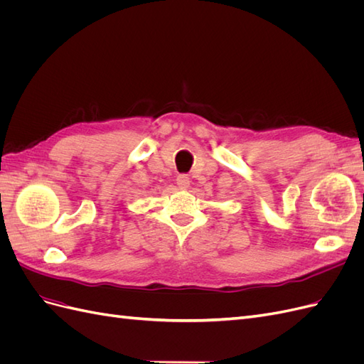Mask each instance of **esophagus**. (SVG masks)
I'll return each mask as SVG.
<instances>
[{
	"label": "esophagus",
	"instance_id": "34e87169",
	"mask_svg": "<svg viewBox=\"0 0 364 364\" xmlns=\"http://www.w3.org/2000/svg\"><path fill=\"white\" fill-rule=\"evenodd\" d=\"M190 178H188V174H179L178 178H176V183H178V186L181 190H186L190 186Z\"/></svg>",
	"mask_w": 364,
	"mask_h": 364
}]
</instances>
